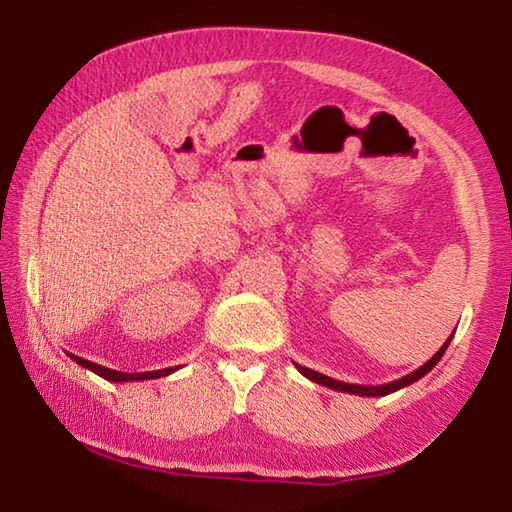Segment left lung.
<instances>
[{
  "instance_id": "left-lung-1",
  "label": "left lung",
  "mask_w": 512,
  "mask_h": 512,
  "mask_svg": "<svg viewBox=\"0 0 512 512\" xmlns=\"http://www.w3.org/2000/svg\"><path fill=\"white\" fill-rule=\"evenodd\" d=\"M453 335H455V333H450V337L446 339L444 346L439 348L437 353H435L433 357H430L424 366H419L417 370H413V373H408V375H404V377L395 379V382H388V384H382V386H362V384L339 382V379H333V377H328V375L317 373V370H310V368H306V366H299V364H295V366H297L299 373H302L304 377H308V379H310V382H317V384H322V386H326V388L339 390V393L359 395V397H384V395L395 393V390H399V388H406V386H410V384H415L417 379H422L424 375H428L430 370H433V368L437 366L439 359L444 357L446 348H448V344H450V339H453Z\"/></svg>"
}]
</instances>
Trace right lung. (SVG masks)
<instances>
[{
	"label": "right lung",
	"instance_id": "add662e5",
	"mask_svg": "<svg viewBox=\"0 0 512 512\" xmlns=\"http://www.w3.org/2000/svg\"><path fill=\"white\" fill-rule=\"evenodd\" d=\"M68 357L73 359V362H77L82 368H88L93 370L95 375L108 379V382L113 384H122V382H144V379H157V377H166L170 373H175V370H179L182 366H170V368H162V370H148V373H122V370H113V368H106V366H99L95 362H88V359L84 357H77V355H70Z\"/></svg>",
	"mask_w": 512,
	"mask_h": 512
}]
</instances>
